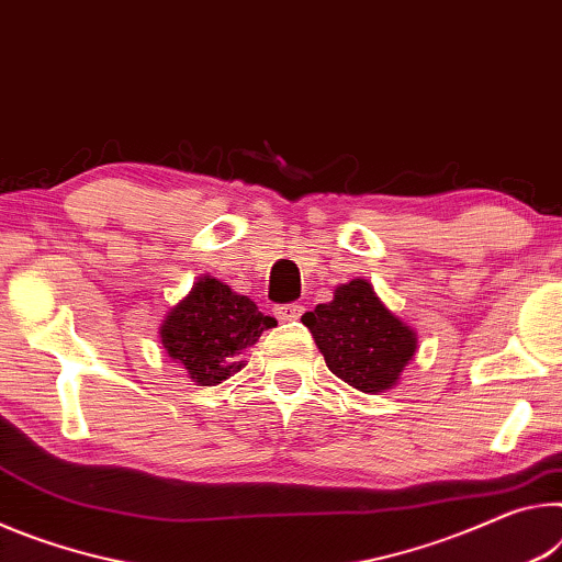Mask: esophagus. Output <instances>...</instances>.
Returning <instances> with one entry per match:
<instances>
[{"instance_id": "esophagus-1", "label": "esophagus", "mask_w": 562, "mask_h": 562, "mask_svg": "<svg viewBox=\"0 0 562 562\" xmlns=\"http://www.w3.org/2000/svg\"><path fill=\"white\" fill-rule=\"evenodd\" d=\"M303 308L301 303H283V306L276 308V314H279L281 321H299L303 316Z\"/></svg>"}]
</instances>
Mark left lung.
Listing matches in <instances>:
<instances>
[{"instance_id":"obj_1","label":"left lung","mask_w":562,"mask_h":562,"mask_svg":"<svg viewBox=\"0 0 562 562\" xmlns=\"http://www.w3.org/2000/svg\"><path fill=\"white\" fill-rule=\"evenodd\" d=\"M301 321L328 371L363 393L389 391L416 353V334L383 306L366 279L338 286L334 301L318 303Z\"/></svg>"}]
</instances>
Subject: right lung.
Returning a JSON list of instances; mask_svg holds the SVG:
<instances>
[{
	"instance_id": "1",
	"label": "right lung",
	"mask_w": 562,
	"mask_h": 562,
	"mask_svg": "<svg viewBox=\"0 0 562 562\" xmlns=\"http://www.w3.org/2000/svg\"><path fill=\"white\" fill-rule=\"evenodd\" d=\"M271 326L276 318L263 316L251 299L204 276L169 311L161 326V344L199 385H216L244 366L234 356L254 346Z\"/></svg>"
}]
</instances>
